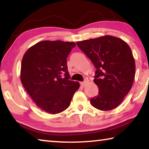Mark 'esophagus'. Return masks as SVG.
<instances>
[{
	"label": "esophagus",
	"mask_w": 149,
	"mask_h": 149,
	"mask_svg": "<svg viewBox=\"0 0 149 149\" xmlns=\"http://www.w3.org/2000/svg\"><path fill=\"white\" fill-rule=\"evenodd\" d=\"M87 84V82L86 81H84V82H81V85L83 87H85V85Z\"/></svg>",
	"instance_id": "1"
}]
</instances>
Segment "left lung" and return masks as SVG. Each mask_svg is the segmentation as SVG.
<instances>
[{"label":"left lung","mask_w":149,"mask_h":149,"mask_svg":"<svg viewBox=\"0 0 149 149\" xmlns=\"http://www.w3.org/2000/svg\"><path fill=\"white\" fill-rule=\"evenodd\" d=\"M77 45L97 68L95 84L99 94L91 99L93 107L114 109L132 89L135 63L132 50L122 39L111 35L77 42Z\"/></svg>","instance_id":"1"}]
</instances>
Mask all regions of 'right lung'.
I'll return each instance as SVG.
<instances>
[{
    "instance_id": "right-lung-1",
    "label": "right lung",
    "mask_w": 149,
    "mask_h": 149,
    "mask_svg": "<svg viewBox=\"0 0 149 149\" xmlns=\"http://www.w3.org/2000/svg\"><path fill=\"white\" fill-rule=\"evenodd\" d=\"M74 42L42 41L25 52L20 79L37 107L49 114L69 107L79 83L69 80L67 57Z\"/></svg>"
}]
</instances>
